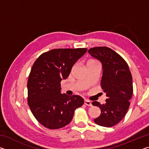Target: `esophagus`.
<instances>
[{"label": "esophagus", "instance_id": "34e87169", "mask_svg": "<svg viewBox=\"0 0 149 149\" xmlns=\"http://www.w3.org/2000/svg\"><path fill=\"white\" fill-rule=\"evenodd\" d=\"M84 104L87 106H89V107H91L92 106V104H91V101H89V100H84Z\"/></svg>", "mask_w": 149, "mask_h": 149}]
</instances>
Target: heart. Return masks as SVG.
<instances>
[{
    "label": "heart",
    "instance_id": "b5f03b06",
    "mask_svg": "<svg viewBox=\"0 0 149 149\" xmlns=\"http://www.w3.org/2000/svg\"><path fill=\"white\" fill-rule=\"evenodd\" d=\"M90 62H93V61H90Z\"/></svg>",
    "mask_w": 149,
    "mask_h": 149
}]
</instances>
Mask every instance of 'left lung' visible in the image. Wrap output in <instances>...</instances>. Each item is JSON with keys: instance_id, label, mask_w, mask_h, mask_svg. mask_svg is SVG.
<instances>
[{"instance_id": "8db88e82", "label": "left lung", "mask_w": 149, "mask_h": 149, "mask_svg": "<svg viewBox=\"0 0 149 149\" xmlns=\"http://www.w3.org/2000/svg\"><path fill=\"white\" fill-rule=\"evenodd\" d=\"M88 52L101 62L102 76L100 85L107 94L106 103L92 102L100 108V115L94 120L103 127H112L124 117L133 96V80L129 66L114 50L106 47H94Z\"/></svg>"}]
</instances>
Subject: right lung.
I'll use <instances>...</instances> for the list:
<instances>
[{
    "instance_id": "add662e5",
    "label": "right lung",
    "mask_w": 149,
    "mask_h": 149,
    "mask_svg": "<svg viewBox=\"0 0 149 149\" xmlns=\"http://www.w3.org/2000/svg\"><path fill=\"white\" fill-rule=\"evenodd\" d=\"M87 49H56L39 56L27 81V103L37 120L44 127L56 130L71 122L76 108L84 104L78 95L61 93L60 81Z\"/></svg>"
}]
</instances>
